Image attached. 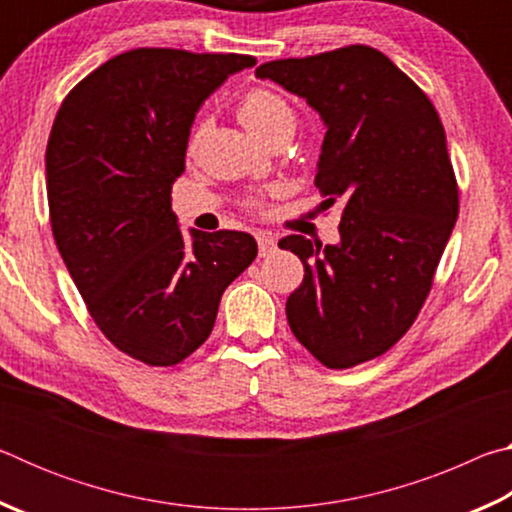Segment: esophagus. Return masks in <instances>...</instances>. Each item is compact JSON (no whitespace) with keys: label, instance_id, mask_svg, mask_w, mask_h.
I'll return each mask as SVG.
<instances>
[{"label":"esophagus","instance_id":"obj_1","mask_svg":"<svg viewBox=\"0 0 512 512\" xmlns=\"http://www.w3.org/2000/svg\"><path fill=\"white\" fill-rule=\"evenodd\" d=\"M257 246H259V257H268L277 250V239L262 232V235H257Z\"/></svg>","mask_w":512,"mask_h":512}]
</instances>
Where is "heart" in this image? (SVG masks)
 Segmentation results:
<instances>
[{
	"instance_id": "b5f03b06",
	"label": "heart",
	"mask_w": 512,
	"mask_h": 512,
	"mask_svg": "<svg viewBox=\"0 0 512 512\" xmlns=\"http://www.w3.org/2000/svg\"><path fill=\"white\" fill-rule=\"evenodd\" d=\"M237 115L241 124L248 128V133L255 135L259 142H268L277 133H293V128H296V110L282 94L268 88L248 90L239 101ZM198 135H201V128L189 142V149L196 146Z\"/></svg>"
}]
</instances>
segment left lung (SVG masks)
<instances>
[{"mask_svg":"<svg viewBox=\"0 0 512 512\" xmlns=\"http://www.w3.org/2000/svg\"><path fill=\"white\" fill-rule=\"evenodd\" d=\"M305 99L327 128L316 187L341 205L339 241L280 239L305 266L287 300L291 332L327 368L391 350L420 314L458 216L445 128L381 51L352 45L255 69Z\"/></svg>","mask_w":512,"mask_h":512,"instance_id":"8db88e82","label":"left lung"}]
</instances>
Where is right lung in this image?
Listing matches in <instances>:
<instances>
[{"instance_id":"obj_1","label":"right lung","mask_w":512,"mask_h":512,"mask_svg":"<svg viewBox=\"0 0 512 512\" xmlns=\"http://www.w3.org/2000/svg\"><path fill=\"white\" fill-rule=\"evenodd\" d=\"M241 54L133 49L67 94L47 142L56 246L106 339L146 366H176L210 336L223 291L257 257L248 232H180L171 185L198 108Z\"/></svg>"}]
</instances>
